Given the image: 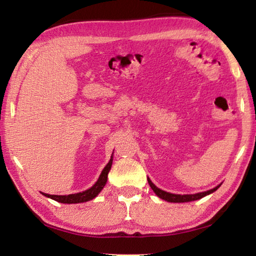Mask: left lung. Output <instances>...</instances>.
Segmentation results:
<instances>
[{"mask_svg": "<svg viewBox=\"0 0 256 256\" xmlns=\"http://www.w3.org/2000/svg\"><path fill=\"white\" fill-rule=\"evenodd\" d=\"M148 183L150 185V188L154 190V192L157 194V196L162 198L164 201H168V202H174V203H182V202H190V201H196V200H200L203 196H209V194L214 193V190H218L220 188V185L216 186L214 188L206 190V192H201V193H196V194H183V196H180V194H172L170 192H164V190L158 188L157 186H156L150 180V178H148Z\"/></svg>", "mask_w": 256, "mask_h": 256, "instance_id": "1", "label": "left lung"}]
</instances>
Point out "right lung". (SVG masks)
Wrapping results in <instances>:
<instances>
[{
    "mask_svg": "<svg viewBox=\"0 0 256 256\" xmlns=\"http://www.w3.org/2000/svg\"><path fill=\"white\" fill-rule=\"evenodd\" d=\"M112 154L110 157V160L106 164V167L102 170L98 180L92 186V188L84 190V192L68 194V196H52V194H46V193H42V194H44L45 196L50 198H53L55 201L60 202V203H68V204H71V203H82V202L92 200V198H96L98 194L100 193V190L104 188V186L106 185L107 176L112 168Z\"/></svg>",
    "mask_w": 256,
    "mask_h": 256,
    "instance_id": "add662e5",
    "label": "right lung"
}]
</instances>
